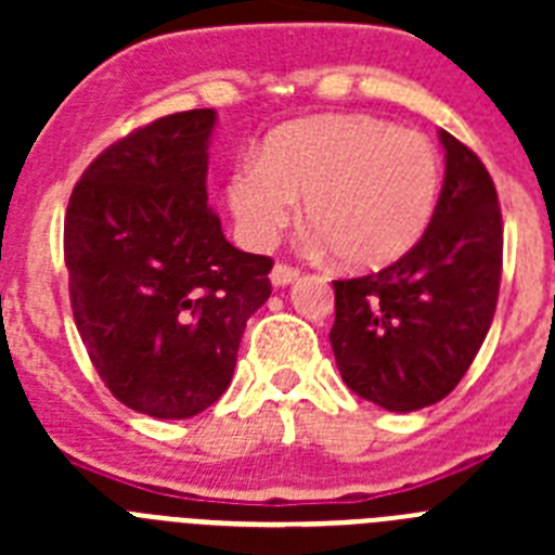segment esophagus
Masks as SVG:
<instances>
[{"label":"esophagus","instance_id":"obj_1","mask_svg":"<svg viewBox=\"0 0 555 555\" xmlns=\"http://www.w3.org/2000/svg\"><path fill=\"white\" fill-rule=\"evenodd\" d=\"M297 278H300V269L288 267V263H274L272 274H269L272 286H288V283H294Z\"/></svg>","mask_w":555,"mask_h":555}]
</instances>
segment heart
<instances>
[{
    "instance_id": "heart-1",
    "label": "heart",
    "mask_w": 555,
    "mask_h": 555,
    "mask_svg": "<svg viewBox=\"0 0 555 555\" xmlns=\"http://www.w3.org/2000/svg\"><path fill=\"white\" fill-rule=\"evenodd\" d=\"M442 185L434 144L370 116L294 121L235 166L228 205L249 247H269L306 197V222L338 261L377 269L428 228Z\"/></svg>"
}]
</instances>
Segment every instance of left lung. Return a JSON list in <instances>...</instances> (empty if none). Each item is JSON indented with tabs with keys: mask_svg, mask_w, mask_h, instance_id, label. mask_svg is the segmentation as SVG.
Listing matches in <instances>:
<instances>
[{
	"mask_svg": "<svg viewBox=\"0 0 555 555\" xmlns=\"http://www.w3.org/2000/svg\"><path fill=\"white\" fill-rule=\"evenodd\" d=\"M439 141L444 185L423 238L380 272L333 281L341 380L400 414L459 386L492 325L503 272V219L487 166L450 132Z\"/></svg>",
	"mask_w": 555,
	"mask_h": 555,
	"instance_id": "obj_1",
	"label": "left lung"
}]
</instances>
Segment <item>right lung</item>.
<instances>
[{"label":"right lung","instance_id":"right-lung-1","mask_svg":"<svg viewBox=\"0 0 555 555\" xmlns=\"http://www.w3.org/2000/svg\"><path fill=\"white\" fill-rule=\"evenodd\" d=\"M217 111L171 113L82 171L63 224L68 297L111 395L155 420L214 405L247 320L272 294V258L235 249L210 210Z\"/></svg>","mask_w":555,"mask_h":555}]
</instances>
